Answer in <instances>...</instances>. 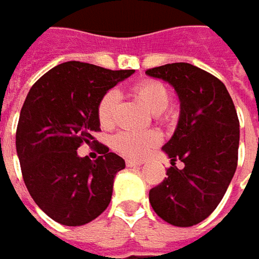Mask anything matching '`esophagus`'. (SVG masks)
<instances>
[{
	"label": "esophagus",
	"instance_id": "34e87169",
	"mask_svg": "<svg viewBox=\"0 0 259 259\" xmlns=\"http://www.w3.org/2000/svg\"><path fill=\"white\" fill-rule=\"evenodd\" d=\"M125 164H126V167H140V165L143 164V161H135V160H126V161H125Z\"/></svg>",
	"mask_w": 259,
	"mask_h": 259
}]
</instances>
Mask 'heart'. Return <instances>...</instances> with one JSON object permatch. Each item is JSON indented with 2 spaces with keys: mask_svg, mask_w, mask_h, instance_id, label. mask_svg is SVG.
<instances>
[{
  "mask_svg": "<svg viewBox=\"0 0 259 259\" xmlns=\"http://www.w3.org/2000/svg\"><path fill=\"white\" fill-rule=\"evenodd\" d=\"M135 96L145 105V108L155 114L157 119H165L161 114L170 104V92L163 83L147 79L134 86ZM119 94L116 89H109L101 98L98 104V118L102 126H111L114 118L115 106L118 104ZM160 143V135L155 131H144V133H131L121 131L115 134L112 138V147L119 154L130 158H141L144 157L151 147Z\"/></svg>",
  "mask_w": 259,
  "mask_h": 259,
  "instance_id": "1",
  "label": "heart"
}]
</instances>
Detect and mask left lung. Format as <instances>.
I'll use <instances>...</instances> for the list:
<instances>
[{
	"label": "left lung",
	"mask_w": 259,
	"mask_h": 259,
	"mask_svg": "<svg viewBox=\"0 0 259 259\" xmlns=\"http://www.w3.org/2000/svg\"><path fill=\"white\" fill-rule=\"evenodd\" d=\"M168 82L180 99V118L163 151L171 158L167 177L150 190V203L167 224H200L221 203L238 165L239 119L232 98L213 75L190 63L148 69ZM180 159L182 170L175 167Z\"/></svg>",
	"instance_id": "obj_1"
}]
</instances>
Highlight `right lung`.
<instances>
[{
    "mask_svg": "<svg viewBox=\"0 0 259 259\" xmlns=\"http://www.w3.org/2000/svg\"><path fill=\"white\" fill-rule=\"evenodd\" d=\"M133 73L66 62L41 76L27 95L17 125V155L28 193L56 222L89 224L111 202L124 160L102 144L95 161L76 150L95 143L105 92Z\"/></svg>",
    "mask_w": 259,
    "mask_h": 259,
    "instance_id": "obj_1",
    "label": "right lung"
}]
</instances>
